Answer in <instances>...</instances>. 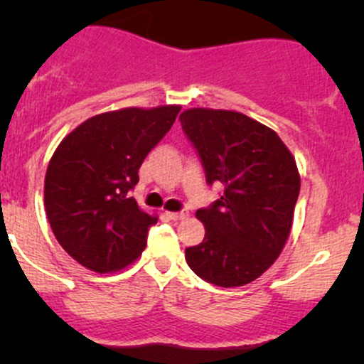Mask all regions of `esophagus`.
Masks as SVG:
<instances>
[{"label":"esophagus","instance_id":"obj_1","mask_svg":"<svg viewBox=\"0 0 364 364\" xmlns=\"http://www.w3.org/2000/svg\"><path fill=\"white\" fill-rule=\"evenodd\" d=\"M165 215H167L168 220H174V222H178V220L186 218V216H188V211H185V209H183V211H178V213H165Z\"/></svg>","mask_w":364,"mask_h":364}]
</instances>
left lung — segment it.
Wrapping results in <instances>:
<instances>
[{"mask_svg":"<svg viewBox=\"0 0 364 364\" xmlns=\"http://www.w3.org/2000/svg\"><path fill=\"white\" fill-rule=\"evenodd\" d=\"M209 186L222 196L197 209L203 243L185 257L193 273L218 287L259 278L284 250L299 196L296 160L271 128L234 111L190 109L179 116Z\"/></svg>","mask_w":364,"mask_h":364,"instance_id":"1","label":"left lung"}]
</instances>
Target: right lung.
Instances as JSON below:
<instances>
[{
	"mask_svg": "<svg viewBox=\"0 0 364 364\" xmlns=\"http://www.w3.org/2000/svg\"><path fill=\"white\" fill-rule=\"evenodd\" d=\"M179 111L164 105L98 114L54 151L43 190L47 218L58 243L87 269H121L146 248L156 216L141 211L130 192Z\"/></svg>",
	"mask_w": 364,
	"mask_h": 364,
	"instance_id": "add662e5",
	"label": "right lung"
}]
</instances>
